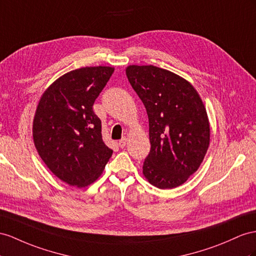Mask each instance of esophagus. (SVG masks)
Instances as JSON below:
<instances>
[{
    "label": "esophagus",
    "instance_id": "esophagus-1",
    "mask_svg": "<svg viewBox=\"0 0 256 256\" xmlns=\"http://www.w3.org/2000/svg\"><path fill=\"white\" fill-rule=\"evenodd\" d=\"M126 142H128V138H126V137H123L122 140H119V146H120L121 148L126 147Z\"/></svg>",
    "mask_w": 256,
    "mask_h": 256
}]
</instances>
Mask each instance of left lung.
<instances>
[{
	"label": "left lung",
	"mask_w": 256,
	"mask_h": 256,
	"mask_svg": "<svg viewBox=\"0 0 256 256\" xmlns=\"http://www.w3.org/2000/svg\"><path fill=\"white\" fill-rule=\"evenodd\" d=\"M126 72L149 119L152 147L142 174L160 189L180 186L199 168L210 145L204 104L192 85L171 71L132 64Z\"/></svg>",
	"instance_id": "1"
}]
</instances>
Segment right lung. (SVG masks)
<instances>
[{
	"label": "right lung",
	"instance_id": "obj_1",
	"mask_svg": "<svg viewBox=\"0 0 256 256\" xmlns=\"http://www.w3.org/2000/svg\"><path fill=\"white\" fill-rule=\"evenodd\" d=\"M114 71L106 66L72 70L52 83L38 104L34 146L50 171L70 186L94 182L112 156L93 104Z\"/></svg>",
	"mask_w": 256,
	"mask_h": 256
}]
</instances>
